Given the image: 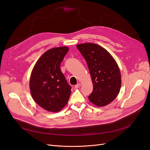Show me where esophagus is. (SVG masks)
Instances as JSON below:
<instances>
[{
	"instance_id": "34e87169",
	"label": "esophagus",
	"mask_w": 150,
	"mask_h": 150,
	"mask_svg": "<svg viewBox=\"0 0 150 150\" xmlns=\"http://www.w3.org/2000/svg\"><path fill=\"white\" fill-rule=\"evenodd\" d=\"M81 86V84L80 83H78L77 84H76L75 86V89H78V88H79Z\"/></svg>"
}]
</instances>
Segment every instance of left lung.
Listing matches in <instances>:
<instances>
[{
	"label": "left lung",
	"instance_id": "left-lung-1",
	"mask_svg": "<svg viewBox=\"0 0 150 150\" xmlns=\"http://www.w3.org/2000/svg\"><path fill=\"white\" fill-rule=\"evenodd\" d=\"M76 47L87 62L93 83L89 100L98 107L108 105L117 97L121 88V74L115 60L96 44H80Z\"/></svg>",
	"mask_w": 150,
	"mask_h": 150
}]
</instances>
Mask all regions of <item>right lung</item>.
I'll use <instances>...</instances> for the list:
<instances>
[{"label":"right lung","mask_w":150,"mask_h":150,"mask_svg":"<svg viewBox=\"0 0 150 150\" xmlns=\"http://www.w3.org/2000/svg\"><path fill=\"white\" fill-rule=\"evenodd\" d=\"M68 51L67 47L48 50L37 61L31 72V97L46 111H61L69 99L71 87L60 69L61 63Z\"/></svg>","instance_id":"add662e5"}]
</instances>
